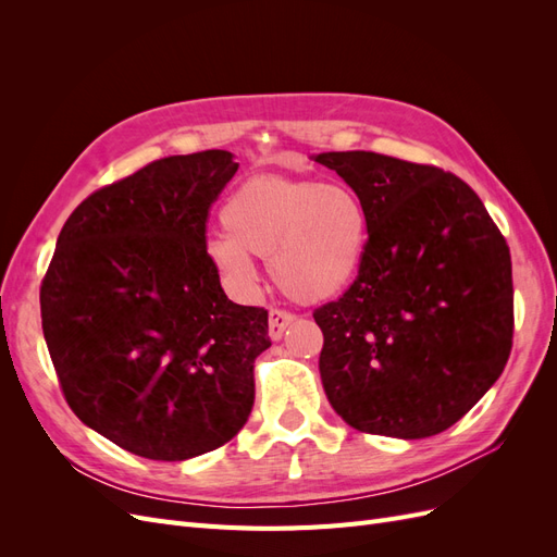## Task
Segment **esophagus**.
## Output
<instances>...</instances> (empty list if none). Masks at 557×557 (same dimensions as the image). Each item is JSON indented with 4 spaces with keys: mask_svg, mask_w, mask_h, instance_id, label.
<instances>
[{
    "mask_svg": "<svg viewBox=\"0 0 557 557\" xmlns=\"http://www.w3.org/2000/svg\"><path fill=\"white\" fill-rule=\"evenodd\" d=\"M293 320H295V315L288 313V311H281V309L269 311V336H272V342L281 339L283 330L288 327Z\"/></svg>",
    "mask_w": 557,
    "mask_h": 557,
    "instance_id": "obj_1",
    "label": "esophagus"
}]
</instances>
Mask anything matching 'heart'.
Returning <instances> with one entry per match:
<instances>
[{
    "mask_svg": "<svg viewBox=\"0 0 557 557\" xmlns=\"http://www.w3.org/2000/svg\"><path fill=\"white\" fill-rule=\"evenodd\" d=\"M221 218L227 234H213L207 252L244 293L258 285L256 256L269 260L285 297L301 305L332 299L356 278L367 250V211L344 185L258 176L227 197Z\"/></svg>",
    "mask_w": 557,
    "mask_h": 557,
    "instance_id": "b5f03b06",
    "label": "heart"
}]
</instances>
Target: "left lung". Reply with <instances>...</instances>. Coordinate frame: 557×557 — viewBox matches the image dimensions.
<instances>
[{
  "instance_id": "1",
  "label": "left lung",
  "mask_w": 557,
  "mask_h": 557,
  "mask_svg": "<svg viewBox=\"0 0 557 557\" xmlns=\"http://www.w3.org/2000/svg\"><path fill=\"white\" fill-rule=\"evenodd\" d=\"M313 160L356 190L369 221L358 278L313 311L325 395L360 432L440 434L509 360V246L479 195L440 166L369 150Z\"/></svg>"
}]
</instances>
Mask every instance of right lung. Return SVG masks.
Returning <instances> with one entry per match:
<instances>
[{
    "label": "right lung",
    "mask_w": 557,
    "mask_h": 557,
    "mask_svg": "<svg viewBox=\"0 0 557 557\" xmlns=\"http://www.w3.org/2000/svg\"><path fill=\"white\" fill-rule=\"evenodd\" d=\"M239 164L201 150L146 164L66 218L41 283V325L72 411L148 460L227 444L256 399L267 311L221 288L207 218Z\"/></svg>",
    "instance_id": "obj_1"
}]
</instances>
